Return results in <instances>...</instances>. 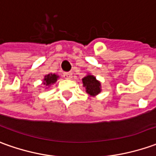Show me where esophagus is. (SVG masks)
Returning a JSON list of instances; mask_svg holds the SVG:
<instances>
[{
    "mask_svg": "<svg viewBox=\"0 0 156 156\" xmlns=\"http://www.w3.org/2000/svg\"><path fill=\"white\" fill-rule=\"evenodd\" d=\"M63 77H64L66 79H71L73 78V73L71 72H67V73H63Z\"/></svg>",
    "mask_w": 156,
    "mask_h": 156,
    "instance_id": "34e87169",
    "label": "esophagus"
}]
</instances>
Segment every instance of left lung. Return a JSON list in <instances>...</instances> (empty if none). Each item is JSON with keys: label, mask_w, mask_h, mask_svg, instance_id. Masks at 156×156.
<instances>
[{"label": "left lung", "mask_w": 156, "mask_h": 156, "mask_svg": "<svg viewBox=\"0 0 156 156\" xmlns=\"http://www.w3.org/2000/svg\"><path fill=\"white\" fill-rule=\"evenodd\" d=\"M83 86L86 89V92L90 96H96L101 92V83L92 75H88L83 78Z\"/></svg>", "instance_id": "left-lung-1"}]
</instances>
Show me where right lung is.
I'll use <instances>...</instances> for the list:
<instances>
[{
  "instance_id": "obj_1",
  "label": "right lung",
  "mask_w": 156,
  "mask_h": 156,
  "mask_svg": "<svg viewBox=\"0 0 156 156\" xmlns=\"http://www.w3.org/2000/svg\"><path fill=\"white\" fill-rule=\"evenodd\" d=\"M57 78H58V76H56L55 74H48L47 76H45L43 84H45L46 86L47 85H50L52 83L56 82Z\"/></svg>"
}]
</instances>
